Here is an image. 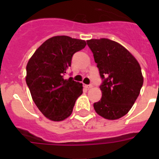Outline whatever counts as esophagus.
<instances>
[{"label": "esophagus", "mask_w": 159, "mask_h": 159, "mask_svg": "<svg viewBox=\"0 0 159 159\" xmlns=\"http://www.w3.org/2000/svg\"><path fill=\"white\" fill-rule=\"evenodd\" d=\"M84 87L87 88V89H89V88H91L92 87V85H91V84H86V85H84Z\"/></svg>", "instance_id": "1"}]
</instances>
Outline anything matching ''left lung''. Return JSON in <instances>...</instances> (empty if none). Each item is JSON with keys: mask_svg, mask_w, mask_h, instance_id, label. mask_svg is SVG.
Returning <instances> with one entry per match:
<instances>
[{"mask_svg": "<svg viewBox=\"0 0 159 159\" xmlns=\"http://www.w3.org/2000/svg\"><path fill=\"white\" fill-rule=\"evenodd\" d=\"M97 64L102 84V98L94 103L98 115L118 119L130 110L143 84L141 67L127 49L108 39L87 41Z\"/></svg>", "mask_w": 159, "mask_h": 159, "instance_id": "left-lung-1", "label": "left lung"}]
</instances>
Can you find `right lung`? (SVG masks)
<instances>
[{"label": "right lung", "mask_w": 159, "mask_h": 159, "mask_svg": "<svg viewBox=\"0 0 159 159\" xmlns=\"http://www.w3.org/2000/svg\"><path fill=\"white\" fill-rule=\"evenodd\" d=\"M86 46L83 40L67 36H53L32 55L26 67V84L32 99L43 116L62 121L71 116L83 85L64 78L73 55Z\"/></svg>", "instance_id": "right-lung-1"}]
</instances>
